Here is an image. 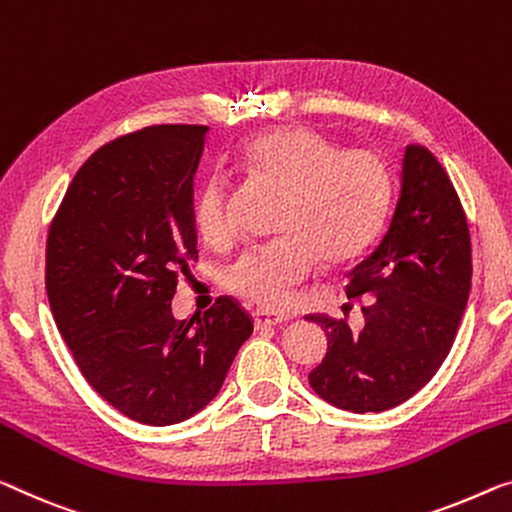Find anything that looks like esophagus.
Segmentation results:
<instances>
[{"label":"esophagus","mask_w":512,"mask_h":512,"mask_svg":"<svg viewBox=\"0 0 512 512\" xmlns=\"http://www.w3.org/2000/svg\"><path fill=\"white\" fill-rule=\"evenodd\" d=\"M251 320H254V327L256 329H263V327H277V325H281V322H286L288 318L283 316V313L256 309L254 313H251Z\"/></svg>","instance_id":"esophagus-1"}]
</instances>
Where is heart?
Masks as SVG:
<instances>
[{
    "mask_svg": "<svg viewBox=\"0 0 512 512\" xmlns=\"http://www.w3.org/2000/svg\"><path fill=\"white\" fill-rule=\"evenodd\" d=\"M235 167L288 192L277 233L286 240L251 249L226 272V288L245 300L279 309L316 261L341 267L359 258L382 231L391 203V176L380 155L366 148L341 151L311 128H277L249 139ZM192 224L208 245L231 235L229 192L206 178L192 196Z\"/></svg>",
    "mask_w": 512,
    "mask_h": 512,
    "instance_id": "heart-1",
    "label": "heart"
}]
</instances>
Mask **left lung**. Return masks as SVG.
<instances>
[{"label":"left lung","mask_w":512,"mask_h":512,"mask_svg":"<svg viewBox=\"0 0 512 512\" xmlns=\"http://www.w3.org/2000/svg\"><path fill=\"white\" fill-rule=\"evenodd\" d=\"M469 288L471 240L458 192L428 148L407 146L389 229L345 286L348 300H366L364 327L309 316L327 334L311 389L357 414L405 403L451 352Z\"/></svg>","instance_id":"left-lung-1"}]
</instances>
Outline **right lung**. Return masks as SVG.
I'll use <instances>...</instances> for the list:
<instances>
[{"mask_svg":"<svg viewBox=\"0 0 512 512\" xmlns=\"http://www.w3.org/2000/svg\"><path fill=\"white\" fill-rule=\"evenodd\" d=\"M206 125H151L98 148L47 233L45 288L86 382L121 414L174 426L222 389L254 322L233 297L176 320L178 277L199 258L194 174Z\"/></svg>","mask_w":512,"mask_h":512,"instance_id":"1","label":"right lung"}]
</instances>
